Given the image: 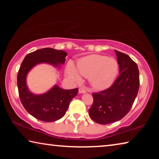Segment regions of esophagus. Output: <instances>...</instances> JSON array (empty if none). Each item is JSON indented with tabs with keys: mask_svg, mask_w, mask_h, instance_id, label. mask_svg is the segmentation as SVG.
I'll return each instance as SVG.
<instances>
[{
	"mask_svg": "<svg viewBox=\"0 0 159 159\" xmlns=\"http://www.w3.org/2000/svg\"><path fill=\"white\" fill-rule=\"evenodd\" d=\"M79 93H86V90H85V88H80L79 90Z\"/></svg>",
	"mask_w": 159,
	"mask_h": 159,
	"instance_id": "obj_1",
	"label": "esophagus"
}]
</instances>
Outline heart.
<instances>
[{"instance_id":"obj_1","label":"heart","mask_w":159,"mask_h":159,"mask_svg":"<svg viewBox=\"0 0 159 159\" xmlns=\"http://www.w3.org/2000/svg\"><path fill=\"white\" fill-rule=\"evenodd\" d=\"M77 69L83 76L88 78L93 88L102 90L109 88L114 83L118 75V63L113 57L91 55L80 59L78 61ZM66 74L74 81H80L79 74L71 64L67 67Z\"/></svg>"}]
</instances>
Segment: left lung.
Returning <instances> with one entry per match:
<instances>
[{
    "instance_id": "8db88e82",
    "label": "left lung",
    "mask_w": 159,
    "mask_h": 159,
    "mask_svg": "<svg viewBox=\"0 0 159 159\" xmlns=\"http://www.w3.org/2000/svg\"><path fill=\"white\" fill-rule=\"evenodd\" d=\"M114 51L120 75L109 88L93 93V103L89 109L91 119L99 124H109L122 119L130 111L139 88L137 64L126 54Z\"/></svg>"
}]
</instances>
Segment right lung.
Here are the masks:
<instances>
[{
	"label": "right lung",
	"mask_w": 159,
	"mask_h": 159,
	"mask_svg": "<svg viewBox=\"0 0 159 159\" xmlns=\"http://www.w3.org/2000/svg\"><path fill=\"white\" fill-rule=\"evenodd\" d=\"M66 55L67 53L63 50L42 48L28 54L19 69L17 87L21 104L29 114L42 121L53 122L62 118L79 89L64 90L55 85L48 93L36 95L32 94L26 86V75L31 68L40 63L59 66L65 62Z\"/></svg>",
	"instance_id": "1"
}]
</instances>
